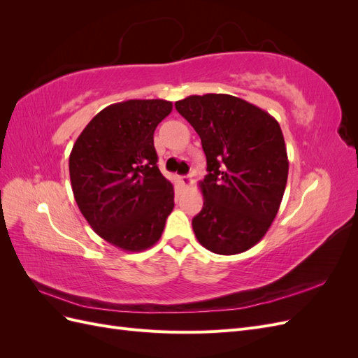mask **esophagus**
Here are the masks:
<instances>
[{"mask_svg": "<svg viewBox=\"0 0 358 358\" xmlns=\"http://www.w3.org/2000/svg\"><path fill=\"white\" fill-rule=\"evenodd\" d=\"M180 183L183 187H191L192 179H191V176H180Z\"/></svg>", "mask_w": 358, "mask_h": 358, "instance_id": "34e87169", "label": "esophagus"}]
</instances>
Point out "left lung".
Instances as JSON below:
<instances>
[{
    "label": "left lung",
    "mask_w": 358,
    "mask_h": 358,
    "mask_svg": "<svg viewBox=\"0 0 358 358\" xmlns=\"http://www.w3.org/2000/svg\"><path fill=\"white\" fill-rule=\"evenodd\" d=\"M175 106L200 136L208 161L194 234L213 254L245 252L263 239L284 197L282 129L266 110L229 94L189 95Z\"/></svg>",
    "instance_id": "1"
}]
</instances>
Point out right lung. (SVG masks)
<instances>
[{"mask_svg": "<svg viewBox=\"0 0 358 358\" xmlns=\"http://www.w3.org/2000/svg\"><path fill=\"white\" fill-rule=\"evenodd\" d=\"M171 109L159 99L110 104L73 145L74 200L92 230L122 251L154 246L175 208V189L161 175L154 146L155 128Z\"/></svg>", "mask_w": 358, "mask_h": 358, "instance_id": "1", "label": "right lung"}]
</instances>
